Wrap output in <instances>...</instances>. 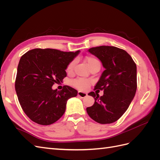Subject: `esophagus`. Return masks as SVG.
Returning a JSON list of instances; mask_svg holds the SVG:
<instances>
[{
	"mask_svg": "<svg viewBox=\"0 0 160 160\" xmlns=\"http://www.w3.org/2000/svg\"><path fill=\"white\" fill-rule=\"evenodd\" d=\"M88 95L86 93H84V92H82V91H78V96H79L80 98H84L85 97Z\"/></svg>",
	"mask_w": 160,
	"mask_h": 160,
	"instance_id": "esophagus-1",
	"label": "esophagus"
}]
</instances>
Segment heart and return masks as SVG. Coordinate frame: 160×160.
<instances>
[{"mask_svg":"<svg viewBox=\"0 0 160 160\" xmlns=\"http://www.w3.org/2000/svg\"><path fill=\"white\" fill-rule=\"evenodd\" d=\"M85 61L88 62V64L89 67L90 69L93 68L95 67H99L101 65L100 61L93 56H89L85 57ZM75 61H71L69 65L67 67V72H71L73 69V67L75 65ZM71 85L75 87V88L79 89L80 90H86L89 88L91 83V80L88 79H84V78H77L75 79L72 80L71 82Z\"/></svg>","mask_w":160,"mask_h":160,"instance_id":"b5f03b06","label":"heart"}]
</instances>
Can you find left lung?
I'll list each match as a JSON object with an SVG mask.
<instances>
[{
    "mask_svg": "<svg viewBox=\"0 0 160 160\" xmlns=\"http://www.w3.org/2000/svg\"><path fill=\"white\" fill-rule=\"evenodd\" d=\"M89 52L101 61L105 69L95 89L103 90L88 94L95 103L86 110L89 117L101 124L113 123L126 111L137 89L136 64L123 49L113 46L92 47Z\"/></svg>",
    "mask_w": 160,
    "mask_h": 160,
    "instance_id": "8db88e82",
    "label": "left lung"
}]
</instances>
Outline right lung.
Wrapping results in <instances>:
<instances>
[{
  "label": "right lung",
  "mask_w": 160,
  "mask_h": 160,
  "mask_svg": "<svg viewBox=\"0 0 160 160\" xmlns=\"http://www.w3.org/2000/svg\"><path fill=\"white\" fill-rule=\"evenodd\" d=\"M53 49H35L24 54L18 62L15 90L22 110L32 122L48 125L64 114L67 101L77 91L64 85L61 91L52 86L62 81L69 62L79 54Z\"/></svg>",
  "instance_id": "right-lung-1"
}]
</instances>
